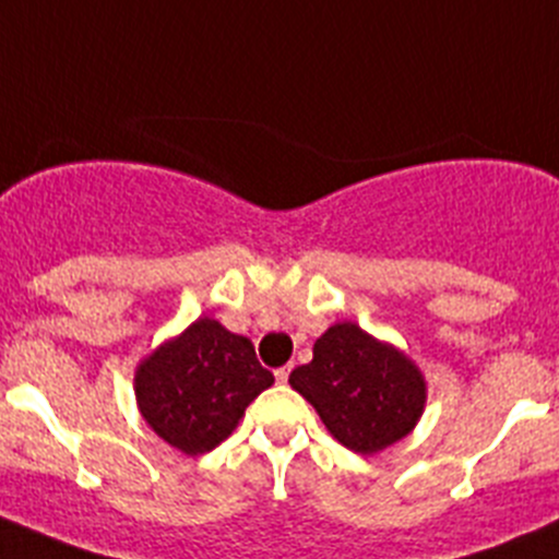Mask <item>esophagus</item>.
<instances>
[{
	"instance_id": "obj_1",
	"label": "esophagus",
	"mask_w": 559,
	"mask_h": 559,
	"mask_svg": "<svg viewBox=\"0 0 559 559\" xmlns=\"http://www.w3.org/2000/svg\"><path fill=\"white\" fill-rule=\"evenodd\" d=\"M289 373H292V365H284V368L275 370V381H278V384H286V381H289Z\"/></svg>"
}]
</instances>
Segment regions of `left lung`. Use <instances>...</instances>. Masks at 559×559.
I'll return each mask as SVG.
<instances>
[{"label": "left lung", "mask_w": 559, "mask_h": 559, "mask_svg": "<svg viewBox=\"0 0 559 559\" xmlns=\"http://www.w3.org/2000/svg\"><path fill=\"white\" fill-rule=\"evenodd\" d=\"M289 384L319 411L326 430L359 454L408 436L427 400L419 368L352 321L316 341L313 359L292 370Z\"/></svg>", "instance_id": "8db88e82"}]
</instances>
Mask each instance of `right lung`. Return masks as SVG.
<instances>
[{
	"label": "right lung",
	"instance_id": "add662e5",
	"mask_svg": "<svg viewBox=\"0 0 559 559\" xmlns=\"http://www.w3.org/2000/svg\"><path fill=\"white\" fill-rule=\"evenodd\" d=\"M273 381L248 337L205 316L140 365L134 392L156 436L205 454L233 436L248 403Z\"/></svg>",
	"mask_w": 559,
	"mask_h": 559
}]
</instances>
